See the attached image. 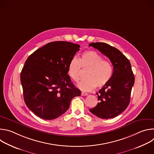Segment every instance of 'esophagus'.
I'll list each match as a JSON object with an SVG mask.
<instances>
[{"label": "esophagus", "instance_id": "34e87169", "mask_svg": "<svg viewBox=\"0 0 154 154\" xmlns=\"http://www.w3.org/2000/svg\"><path fill=\"white\" fill-rule=\"evenodd\" d=\"M81 95H82V96H87V95H88V93H85V92H82V93H81Z\"/></svg>", "mask_w": 154, "mask_h": 154}]
</instances>
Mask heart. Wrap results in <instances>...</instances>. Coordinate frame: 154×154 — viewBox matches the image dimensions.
Segmentation results:
<instances>
[{
    "label": "heart",
    "instance_id": "obj_1",
    "mask_svg": "<svg viewBox=\"0 0 154 154\" xmlns=\"http://www.w3.org/2000/svg\"><path fill=\"white\" fill-rule=\"evenodd\" d=\"M102 56L94 51L82 53L81 58L73 57L68 68L70 77L77 82L81 75V69H87L85 79L77 83V86L83 91H89L96 86L98 88L106 85L111 80L113 67L110 62L102 59Z\"/></svg>",
    "mask_w": 154,
    "mask_h": 154
}]
</instances>
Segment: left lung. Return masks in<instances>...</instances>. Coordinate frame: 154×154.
<instances>
[{"label": "left lung", "mask_w": 154, "mask_h": 154, "mask_svg": "<svg viewBox=\"0 0 154 154\" xmlns=\"http://www.w3.org/2000/svg\"><path fill=\"white\" fill-rule=\"evenodd\" d=\"M89 46L97 49L107 57L113 66L111 80L96 93L99 102L90 111L101 119L115 118L122 113L130 103L135 82L131 64L120 51L106 43L92 42Z\"/></svg>", "instance_id": "8db88e82"}]
</instances>
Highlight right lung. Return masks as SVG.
<instances>
[{"instance_id":"1","label":"right lung","mask_w":154,"mask_h":154,"mask_svg":"<svg viewBox=\"0 0 154 154\" xmlns=\"http://www.w3.org/2000/svg\"><path fill=\"white\" fill-rule=\"evenodd\" d=\"M80 46L66 41L49 42L31 54L20 73L25 103L37 116L51 120L68 110L81 95L68 74L70 60Z\"/></svg>"}]
</instances>
